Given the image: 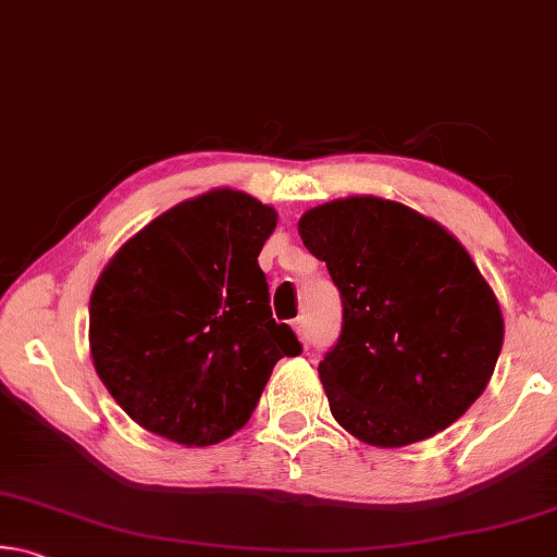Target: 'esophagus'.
<instances>
[{
	"label": "esophagus",
	"mask_w": 557,
	"mask_h": 557,
	"mask_svg": "<svg viewBox=\"0 0 557 557\" xmlns=\"http://www.w3.org/2000/svg\"><path fill=\"white\" fill-rule=\"evenodd\" d=\"M292 326H295L299 342H301V344H309V326H307V319H305V317H297L295 322H292Z\"/></svg>",
	"instance_id": "esophagus-1"
}]
</instances>
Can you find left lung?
I'll list each match as a JSON object with an SVG mask.
<instances>
[{
  "label": "left lung",
  "mask_w": 557,
  "mask_h": 557,
  "mask_svg": "<svg viewBox=\"0 0 557 557\" xmlns=\"http://www.w3.org/2000/svg\"><path fill=\"white\" fill-rule=\"evenodd\" d=\"M299 235L342 295V334L319 363L338 425L403 447L461 418L492 379L504 319L457 238L375 196L317 206Z\"/></svg>",
  "instance_id": "obj_1"
}]
</instances>
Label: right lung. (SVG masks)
I'll return each mask as SVG.
<instances>
[{"mask_svg":"<svg viewBox=\"0 0 557 557\" xmlns=\"http://www.w3.org/2000/svg\"><path fill=\"white\" fill-rule=\"evenodd\" d=\"M277 213L219 188L159 215L117 250L90 297L100 381L137 425L186 447L250 420L280 358L301 354L277 324L258 265Z\"/></svg>","mask_w":557,"mask_h":557,"instance_id":"right-lung-1","label":"right lung"}]
</instances>
